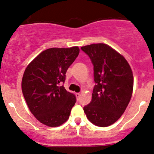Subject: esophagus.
Wrapping results in <instances>:
<instances>
[{
	"label": "esophagus",
	"instance_id": "34e87169",
	"mask_svg": "<svg viewBox=\"0 0 154 154\" xmlns=\"http://www.w3.org/2000/svg\"><path fill=\"white\" fill-rule=\"evenodd\" d=\"M75 96H76V97H77V99H79L80 98V96H81V94L80 93H75Z\"/></svg>",
	"mask_w": 154,
	"mask_h": 154
}]
</instances>
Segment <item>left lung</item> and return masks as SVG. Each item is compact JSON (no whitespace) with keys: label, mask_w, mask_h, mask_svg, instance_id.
<instances>
[{"label":"left lung","mask_w":154,"mask_h":154,"mask_svg":"<svg viewBox=\"0 0 154 154\" xmlns=\"http://www.w3.org/2000/svg\"><path fill=\"white\" fill-rule=\"evenodd\" d=\"M81 49L93 64L95 82L91 101L84 112L94 125L109 126L121 117L131 100L132 71L126 60L109 45L93 44Z\"/></svg>","instance_id":"8db88e82"}]
</instances>
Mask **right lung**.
<instances>
[{"instance_id":"add662e5","label":"right lung","mask_w":154,"mask_h":154,"mask_svg":"<svg viewBox=\"0 0 154 154\" xmlns=\"http://www.w3.org/2000/svg\"><path fill=\"white\" fill-rule=\"evenodd\" d=\"M79 54L78 47L53 48L42 51L26 67L22 91L31 112L50 127L60 126L69 119L76 102L63 85L66 73Z\"/></svg>"}]
</instances>
